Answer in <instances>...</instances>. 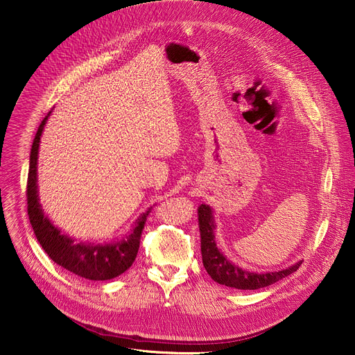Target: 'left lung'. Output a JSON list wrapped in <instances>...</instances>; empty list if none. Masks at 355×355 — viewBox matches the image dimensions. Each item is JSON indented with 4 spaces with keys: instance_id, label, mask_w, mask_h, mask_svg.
Listing matches in <instances>:
<instances>
[{
    "instance_id": "left-lung-1",
    "label": "left lung",
    "mask_w": 355,
    "mask_h": 355,
    "mask_svg": "<svg viewBox=\"0 0 355 355\" xmlns=\"http://www.w3.org/2000/svg\"><path fill=\"white\" fill-rule=\"evenodd\" d=\"M198 213V227H200V237H201V256H202V265L206 268L207 273L211 276L214 282L225 285L234 289H259L269 286L282 277L297 270L301 266L302 260L296 262L295 265L275 270V272H249L246 269H241L240 266L232 263L230 260L220 252L216 243L214 230L217 227L216 220L213 216V210L207 204H201L197 210Z\"/></svg>"
}]
</instances>
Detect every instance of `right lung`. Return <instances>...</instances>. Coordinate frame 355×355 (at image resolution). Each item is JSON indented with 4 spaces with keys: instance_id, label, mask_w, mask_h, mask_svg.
<instances>
[{
    "instance_id": "1",
    "label": "right lung",
    "mask_w": 355,
    "mask_h": 355,
    "mask_svg": "<svg viewBox=\"0 0 355 355\" xmlns=\"http://www.w3.org/2000/svg\"><path fill=\"white\" fill-rule=\"evenodd\" d=\"M51 114L42 121L37 129L31 145L30 168L27 180V211L37 240L54 263L63 269L78 275L89 281H107L122 275L132 266L138 254L139 240L146 217L151 211L148 209L135 220L129 234L110 243H90V241H76L63 233L44 214L39 198V184H37V164H39V146L44 125Z\"/></svg>"
}]
</instances>
